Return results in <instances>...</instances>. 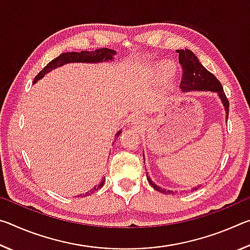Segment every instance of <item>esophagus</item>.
Here are the masks:
<instances>
[{"mask_svg": "<svg viewBox=\"0 0 250 250\" xmlns=\"http://www.w3.org/2000/svg\"><path fill=\"white\" fill-rule=\"evenodd\" d=\"M134 121H135V122H140L141 120H140V118H139V117L137 116V117H135V118H134Z\"/></svg>", "mask_w": 250, "mask_h": 250, "instance_id": "1", "label": "esophagus"}]
</instances>
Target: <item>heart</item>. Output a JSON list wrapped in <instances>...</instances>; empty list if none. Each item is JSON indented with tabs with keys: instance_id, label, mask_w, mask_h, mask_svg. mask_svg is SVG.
<instances>
[{
	"instance_id": "b5f03b06",
	"label": "heart",
	"mask_w": 250,
	"mask_h": 250,
	"mask_svg": "<svg viewBox=\"0 0 250 250\" xmlns=\"http://www.w3.org/2000/svg\"><path fill=\"white\" fill-rule=\"evenodd\" d=\"M161 73H162V75H168L171 73V67L163 66L162 68H161Z\"/></svg>"
}]
</instances>
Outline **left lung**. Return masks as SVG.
I'll return each instance as SVG.
<instances>
[{
  "label": "left lung",
  "instance_id": "obj_1",
  "mask_svg": "<svg viewBox=\"0 0 250 250\" xmlns=\"http://www.w3.org/2000/svg\"><path fill=\"white\" fill-rule=\"evenodd\" d=\"M176 53H179V62L183 68V77L181 80V88L183 91H191V90H202V91H214L217 92L221 98L224 107L226 110V117L228 118V112H229V101L224 92L222 83L215 76L209 73L204 66H203L198 58L191 52L189 49H176ZM147 177L149 183L153 186L156 191L163 194H174L173 191H166V189L160 188L151 179ZM197 189V188H193Z\"/></svg>",
  "mask_w": 250,
  "mask_h": 250
}]
</instances>
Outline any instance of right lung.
Wrapping results in <instances>:
<instances>
[{
    "label": "right lung",
    "mask_w": 250,
    "mask_h": 250,
    "mask_svg": "<svg viewBox=\"0 0 250 250\" xmlns=\"http://www.w3.org/2000/svg\"><path fill=\"white\" fill-rule=\"evenodd\" d=\"M116 54L115 50L112 49H109V48H99V49H96V50H92V52H83L82 50L80 53H76V52H71V53H64L62 55H59L58 57H56L55 59H53L52 62H49L47 65H46L43 69H42L39 74L36 75L35 79H34V83H35L37 80H40L41 78H43L44 76L50 71L54 68H56V67L59 66H62L67 64V62H105V61H109V59H112L113 55ZM120 134V131L117 133ZM104 180L101 182L100 185H98L96 188H92L91 191L87 192L84 194V196L87 195H90V193L97 191V189L100 188L101 186L104 185ZM82 196V195H80Z\"/></svg>",
    "instance_id": "obj_1"
}]
</instances>
